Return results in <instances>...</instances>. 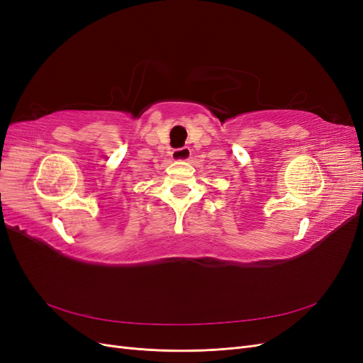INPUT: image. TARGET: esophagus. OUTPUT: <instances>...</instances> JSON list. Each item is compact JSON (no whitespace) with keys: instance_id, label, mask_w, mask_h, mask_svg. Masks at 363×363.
<instances>
[{"instance_id":"34e87169","label":"esophagus","mask_w":363,"mask_h":363,"mask_svg":"<svg viewBox=\"0 0 363 363\" xmlns=\"http://www.w3.org/2000/svg\"><path fill=\"white\" fill-rule=\"evenodd\" d=\"M192 151L189 147H182V148H175L172 151V159L174 160H189L191 159Z\"/></svg>"}]
</instances>
